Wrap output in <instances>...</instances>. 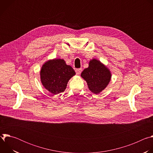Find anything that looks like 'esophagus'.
<instances>
[{"mask_svg":"<svg viewBox=\"0 0 153 153\" xmlns=\"http://www.w3.org/2000/svg\"><path fill=\"white\" fill-rule=\"evenodd\" d=\"M82 71V68H78V69H76V74H78V75H79V74H80L81 73Z\"/></svg>","mask_w":153,"mask_h":153,"instance_id":"obj_1","label":"esophagus"}]
</instances>
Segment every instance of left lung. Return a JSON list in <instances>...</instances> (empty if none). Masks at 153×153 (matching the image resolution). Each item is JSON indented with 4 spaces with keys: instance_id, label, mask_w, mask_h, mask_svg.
<instances>
[{
    "instance_id": "left-lung-1",
    "label": "left lung",
    "mask_w": 153,
    "mask_h": 153,
    "mask_svg": "<svg viewBox=\"0 0 153 153\" xmlns=\"http://www.w3.org/2000/svg\"><path fill=\"white\" fill-rule=\"evenodd\" d=\"M80 76L86 81L90 91L97 94L108 85L111 79V72L99 60L93 58L89 61L88 67L83 70Z\"/></svg>"
}]
</instances>
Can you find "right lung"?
I'll return each mask as SVG.
<instances>
[{
    "label": "right lung",
    "instance_id": "right-lung-1",
    "mask_svg": "<svg viewBox=\"0 0 153 153\" xmlns=\"http://www.w3.org/2000/svg\"><path fill=\"white\" fill-rule=\"evenodd\" d=\"M76 74L70 65L61 59L45 62L40 71V82L44 88L54 95L63 92L70 79Z\"/></svg>",
    "mask_w": 153,
    "mask_h": 153
}]
</instances>
